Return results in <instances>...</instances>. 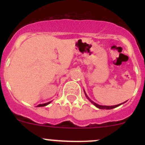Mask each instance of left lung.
Wrapping results in <instances>:
<instances>
[{"instance_id": "1", "label": "left lung", "mask_w": 145, "mask_h": 145, "mask_svg": "<svg viewBox=\"0 0 145 145\" xmlns=\"http://www.w3.org/2000/svg\"><path fill=\"white\" fill-rule=\"evenodd\" d=\"M83 91H84V93H85V95H86V97H87V98L88 99V100L90 101V102H91V103H93V105H94L95 106H96V107H97V108H98V109H114V108H116V107H117V106H120V105H122V104L125 103V102H126V101H125V102H123V103H121V104H119V105H114V106H105V105H98V104L95 103V102H93V101H92L91 100H90V99L88 97V95H86V92H85V90H83Z\"/></svg>"}]
</instances>
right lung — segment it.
Here are the masks:
<instances>
[{"label":"right lung","mask_w":145,"mask_h":145,"mask_svg":"<svg viewBox=\"0 0 145 145\" xmlns=\"http://www.w3.org/2000/svg\"><path fill=\"white\" fill-rule=\"evenodd\" d=\"M51 102H52V101H51ZM51 102H47V103H45V104H40V105H38L37 106H46V105H49L50 103Z\"/></svg>","instance_id":"add662e5"}]
</instances>
